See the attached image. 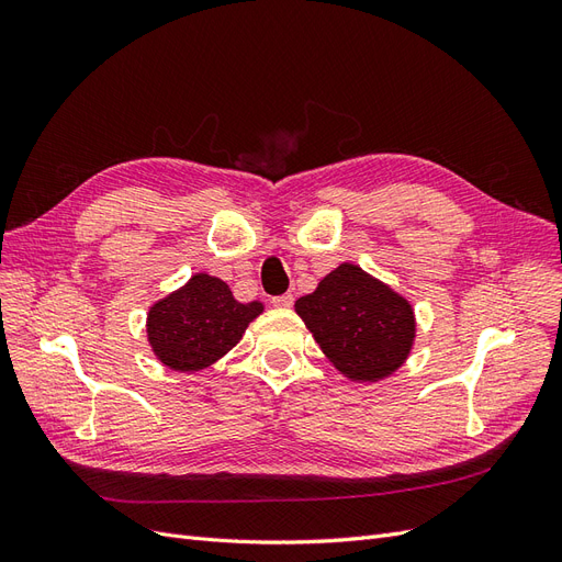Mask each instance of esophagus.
I'll return each mask as SVG.
<instances>
[{"label": "esophagus", "mask_w": 562, "mask_h": 562, "mask_svg": "<svg viewBox=\"0 0 562 562\" xmlns=\"http://www.w3.org/2000/svg\"><path fill=\"white\" fill-rule=\"evenodd\" d=\"M293 295L291 293H285V295H279V297H271V304H274V307H279V310H288V307H293Z\"/></svg>", "instance_id": "1"}]
</instances>
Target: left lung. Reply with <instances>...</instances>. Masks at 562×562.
Instances as JSON below:
<instances>
[{"label":"left lung","mask_w":562,"mask_h":562,"mask_svg":"<svg viewBox=\"0 0 562 562\" xmlns=\"http://www.w3.org/2000/svg\"><path fill=\"white\" fill-rule=\"evenodd\" d=\"M295 312L328 361L351 382H380L407 361L417 337L407 297L353 262L323 277Z\"/></svg>","instance_id":"obj_1"}]
</instances>
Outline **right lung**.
Returning <instances> with one entry per match:
<instances>
[{
	"instance_id": "1",
	"label": "right lung",
	"mask_w": 562,
	"mask_h": 562,
	"mask_svg": "<svg viewBox=\"0 0 562 562\" xmlns=\"http://www.w3.org/2000/svg\"><path fill=\"white\" fill-rule=\"evenodd\" d=\"M265 312L260 300H234L229 285L211 274H194L147 312V342L176 372H196L223 359L244 337L248 323Z\"/></svg>"
}]
</instances>
